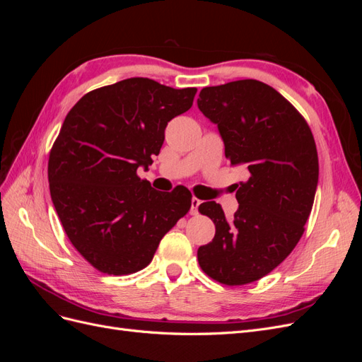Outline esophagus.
Segmentation results:
<instances>
[{
    "mask_svg": "<svg viewBox=\"0 0 362 362\" xmlns=\"http://www.w3.org/2000/svg\"><path fill=\"white\" fill-rule=\"evenodd\" d=\"M199 205H201V201L198 199V198H192V206H190V213L192 214H198V208H199Z\"/></svg>",
    "mask_w": 362,
    "mask_h": 362,
    "instance_id": "1",
    "label": "esophagus"
}]
</instances>
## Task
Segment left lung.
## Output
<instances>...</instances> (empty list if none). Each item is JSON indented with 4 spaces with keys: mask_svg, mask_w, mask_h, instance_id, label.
<instances>
[{
    "mask_svg": "<svg viewBox=\"0 0 362 362\" xmlns=\"http://www.w3.org/2000/svg\"><path fill=\"white\" fill-rule=\"evenodd\" d=\"M198 107L217 125L226 158L249 172L233 221L214 201L199 205L216 235L198 261L221 284L245 286L278 267L305 231L319 182L315 141L302 115L257 80L204 87Z\"/></svg>",
    "mask_w": 362,
    "mask_h": 362,
    "instance_id": "1",
    "label": "left lung"
}]
</instances>
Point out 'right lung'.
Masks as SVG:
<instances>
[{
  "label": "right lung",
  "mask_w": 362,
  "mask_h": 362,
  "mask_svg": "<svg viewBox=\"0 0 362 362\" xmlns=\"http://www.w3.org/2000/svg\"><path fill=\"white\" fill-rule=\"evenodd\" d=\"M194 87L127 78L86 93L52 145L49 192L74 247L107 275H129L192 206V193H161L137 175L158 156L168 122L193 104Z\"/></svg>",
  "instance_id": "right-lung-1"
}]
</instances>
